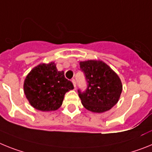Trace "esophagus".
Instances as JSON below:
<instances>
[{"label":"esophagus","mask_w":152,"mask_h":152,"mask_svg":"<svg viewBox=\"0 0 152 152\" xmlns=\"http://www.w3.org/2000/svg\"><path fill=\"white\" fill-rule=\"evenodd\" d=\"M72 85H73V86H74V88H76V80H75L74 79H72Z\"/></svg>","instance_id":"34e87169"}]
</instances>
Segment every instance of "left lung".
<instances>
[{
	"label": "left lung",
	"instance_id": "obj_1",
	"mask_svg": "<svg viewBox=\"0 0 152 152\" xmlns=\"http://www.w3.org/2000/svg\"><path fill=\"white\" fill-rule=\"evenodd\" d=\"M80 66L88 83L85 92L78 90L83 105L96 113L112 109L118 102L122 91L119 76L102 60L80 61Z\"/></svg>",
	"mask_w": 152,
	"mask_h": 152
}]
</instances>
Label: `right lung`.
Returning <instances> with one entry per match:
<instances>
[{
    "label": "right lung",
    "mask_w": 152,
    "mask_h": 152,
    "mask_svg": "<svg viewBox=\"0 0 152 152\" xmlns=\"http://www.w3.org/2000/svg\"><path fill=\"white\" fill-rule=\"evenodd\" d=\"M56 63H40L31 69L23 83V91L29 103L42 112L56 111L63 104L66 92L73 85L58 71Z\"/></svg>",
    "instance_id": "1"
}]
</instances>
